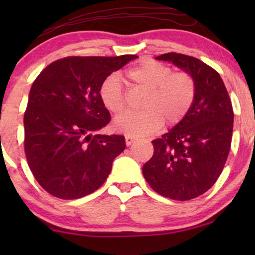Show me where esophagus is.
Segmentation results:
<instances>
[{
	"instance_id": "34e87169",
	"label": "esophagus",
	"mask_w": 255,
	"mask_h": 255,
	"mask_svg": "<svg viewBox=\"0 0 255 255\" xmlns=\"http://www.w3.org/2000/svg\"><path fill=\"white\" fill-rule=\"evenodd\" d=\"M134 140H135L134 137H131V135H125V144H127L128 146H130Z\"/></svg>"
}]
</instances>
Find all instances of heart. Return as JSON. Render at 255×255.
<instances>
[{
	"instance_id": "b5f03b06",
	"label": "heart",
	"mask_w": 255,
	"mask_h": 255,
	"mask_svg": "<svg viewBox=\"0 0 255 255\" xmlns=\"http://www.w3.org/2000/svg\"><path fill=\"white\" fill-rule=\"evenodd\" d=\"M127 78L132 85L146 89L139 113H125L114 121V130L131 137L154 133L163 120L176 124L186 116L194 102L196 83L186 71L172 72L169 66L145 59L128 69ZM100 100L111 114H121L127 107L120 78L109 75L100 87Z\"/></svg>"
}]
</instances>
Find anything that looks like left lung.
Masks as SVG:
<instances>
[{
    "instance_id": "8db88e82",
    "label": "left lung",
    "mask_w": 255,
    "mask_h": 255,
    "mask_svg": "<svg viewBox=\"0 0 255 255\" xmlns=\"http://www.w3.org/2000/svg\"><path fill=\"white\" fill-rule=\"evenodd\" d=\"M156 59L190 73L196 94L180 123L152 141L154 153L142 174L158 194L188 201L210 189L224 168L232 140V103L219 73L203 61L175 52Z\"/></svg>"
}]
</instances>
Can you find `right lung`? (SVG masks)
<instances>
[{"label": "right lung", "mask_w": 255, "mask_h": 255, "mask_svg": "<svg viewBox=\"0 0 255 255\" xmlns=\"http://www.w3.org/2000/svg\"><path fill=\"white\" fill-rule=\"evenodd\" d=\"M135 58L66 57L34 80L24 113V151L34 179L52 196L76 200L106 182L125 138L97 134L111 120L100 87Z\"/></svg>", "instance_id": "right-lung-1"}]
</instances>
